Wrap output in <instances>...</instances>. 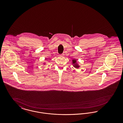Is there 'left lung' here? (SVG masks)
Masks as SVG:
<instances>
[{
	"instance_id": "1",
	"label": "left lung",
	"mask_w": 123,
	"mask_h": 123,
	"mask_svg": "<svg viewBox=\"0 0 123 123\" xmlns=\"http://www.w3.org/2000/svg\"><path fill=\"white\" fill-rule=\"evenodd\" d=\"M72 64H73V66L76 68H78L79 67V65L76 63V59H73L72 60Z\"/></svg>"
}]
</instances>
